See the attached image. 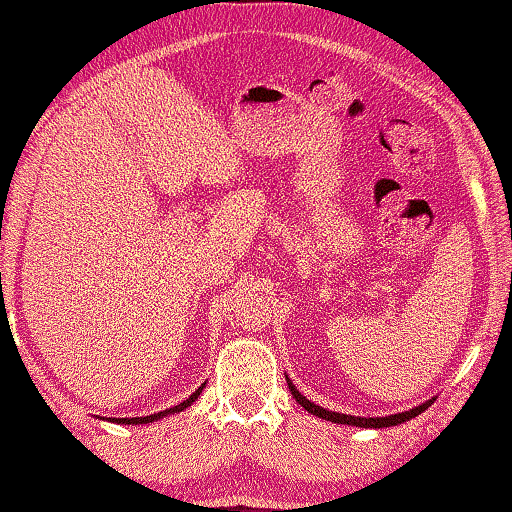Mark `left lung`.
Instances as JSON below:
<instances>
[{
	"label": "left lung",
	"mask_w": 512,
	"mask_h": 512,
	"mask_svg": "<svg viewBox=\"0 0 512 512\" xmlns=\"http://www.w3.org/2000/svg\"><path fill=\"white\" fill-rule=\"evenodd\" d=\"M287 386L292 395L296 398V402L301 404L303 409H308L312 416H319L324 418V421H331V423H340V425H356V427H393V425H400V423H407L411 418L423 414V411L430 407L432 400H427L423 404H418V407L409 409V411H402V414H393V416H377V418H361V416H349V414H338V411H329L324 407H319V404L310 402L305 395H301L296 391V386L292 384V379L287 377Z\"/></svg>",
	"instance_id": "obj_1"
}]
</instances>
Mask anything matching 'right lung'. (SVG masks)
Returning a JSON list of instances; mask_svg holds the SVG:
<instances>
[{
	"mask_svg": "<svg viewBox=\"0 0 512 512\" xmlns=\"http://www.w3.org/2000/svg\"><path fill=\"white\" fill-rule=\"evenodd\" d=\"M204 384H207V381H204ZM204 384L197 388V391L190 395V398H186L183 400L181 404H177V407H170V409H165V411H158V414H151V416H140V418H117V423H124V425H142V423H151V421H158V418H163V416H167V414H177V411H183L186 407H190V404H193L197 398H200V393H202V388H204Z\"/></svg>",
	"mask_w": 512,
	"mask_h": 512,
	"instance_id": "1",
	"label": "right lung"
}]
</instances>
